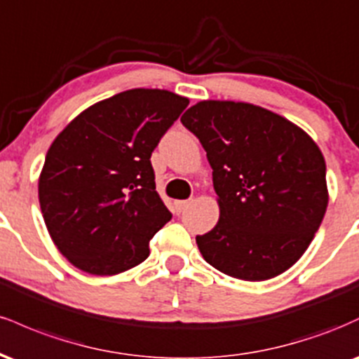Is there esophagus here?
I'll return each instance as SVG.
<instances>
[{"instance_id":"obj_1","label":"esophagus","mask_w":359,"mask_h":359,"mask_svg":"<svg viewBox=\"0 0 359 359\" xmlns=\"http://www.w3.org/2000/svg\"><path fill=\"white\" fill-rule=\"evenodd\" d=\"M189 205H191V201H175L177 212H184Z\"/></svg>"}]
</instances>
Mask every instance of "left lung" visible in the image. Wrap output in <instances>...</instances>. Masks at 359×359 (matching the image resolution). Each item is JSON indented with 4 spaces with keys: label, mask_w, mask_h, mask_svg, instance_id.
Returning <instances> with one entry per match:
<instances>
[{
    "label": "left lung",
    "mask_w": 359,
    "mask_h": 359,
    "mask_svg": "<svg viewBox=\"0 0 359 359\" xmlns=\"http://www.w3.org/2000/svg\"><path fill=\"white\" fill-rule=\"evenodd\" d=\"M212 167L219 221L196 241L209 265L262 282L290 269L327 208L325 162L306 131L248 102L201 101L180 118Z\"/></svg>",
    "instance_id": "left-lung-1"
}]
</instances>
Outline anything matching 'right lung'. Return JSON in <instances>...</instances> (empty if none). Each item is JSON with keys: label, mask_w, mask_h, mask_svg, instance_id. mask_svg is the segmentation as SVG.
<instances>
[{"label": "right lung", "mask_w": 359, "mask_h": 359, "mask_svg": "<svg viewBox=\"0 0 359 359\" xmlns=\"http://www.w3.org/2000/svg\"><path fill=\"white\" fill-rule=\"evenodd\" d=\"M187 104L170 90L130 89L82 111L53 140L39 180L40 209L74 266L116 275L148 258V243L172 219L150 156Z\"/></svg>", "instance_id": "right-lung-1"}]
</instances>
